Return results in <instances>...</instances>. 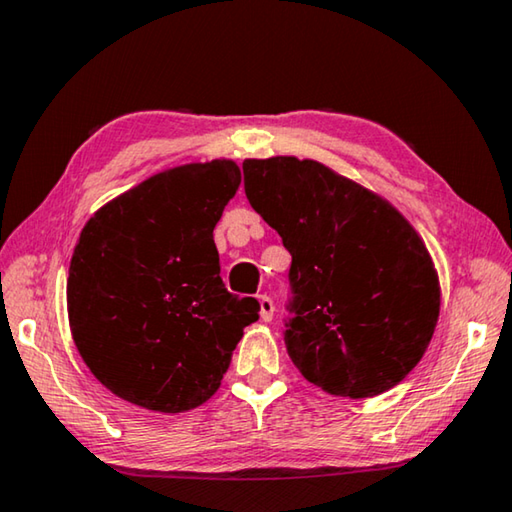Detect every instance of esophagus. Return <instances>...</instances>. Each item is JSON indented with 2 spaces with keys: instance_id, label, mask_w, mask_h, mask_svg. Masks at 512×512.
Returning <instances> with one entry per match:
<instances>
[{
  "instance_id": "1",
  "label": "esophagus",
  "mask_w": 512,
  "mask_h": 512,
  "mask_svg": "<svg viewBox=\"0 0 512 512\" xmlns=\"http://www.w3.org/2000/svg\"><path fill=\"white\" fill-rule=\"evenodd\" d=\"M258 303H261V319L272 321L274 319V301L267 297V294H261V297H258Z\"/></svg>"
}]
</instances>
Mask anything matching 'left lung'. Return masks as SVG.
Returning <instances> with one entry per match:
<instances>
[{
    "instance_id": "left-lung-1",
    "label": "left lung",
    "mask_w": 512,
    "mask_h": 512,
    "mask_svg": "<svg viewBox=\"0 0 512 512\" xmlns=\"http://www.w3.org/2000/svg\"><path fill=\"white\" fill-rule=\"evenodd\" d=\"M249 204L292 254L283 339L303 378L371 398L425 355L441 290L416 229L364 186L297 157L247 159Z\"/></svg>"
}]
</instances>
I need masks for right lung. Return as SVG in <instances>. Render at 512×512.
<instances>
[{
    "instance_id": "obj_1",
    "label": "right lung",
    "mask_w": 512,
    "mask_h": 512,
    "mask_svg": "<svg viewBox=\"0 0 512 512\" xmlns=\"http://www.w3.org/2000/svg\"><path fill=\"white\" fill-rule=\"evenodd\" d=\"M233 161L188 164L107 202L80 231L67 281L71 335L114 396L164 414L218 391L258 301L224 288L213 229Z\"/></svg>"
}]
</instances>
